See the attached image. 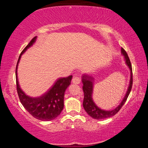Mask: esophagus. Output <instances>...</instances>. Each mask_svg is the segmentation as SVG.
Segmentation results:
<instances>
[{"instance_id": "1", "label": "esophagus", "mask_w": 148, "mask_h": 148, "mask_svg": "<svg viewBox=\"0 0 148 148\" xmlns=\"http://www.w3.org/2000/svg\"><path fill=\"white\" fill-rule=\"evenodd\" d=\"M81 82L80 77L77 76H74L72 79V83L74 84H79Z\"/></svg>"}]
</instances>
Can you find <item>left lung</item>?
<instances>
[{
  "label": "left lung",
  "instance_id": "8db88e82",
  "mask_svg": "<svg viewBox=\"0 0 148 148\" xmlns=\"http://www.w3.org/2000/svg\"><path fill=\"white\" fill-rule=\"evenodd\" d=\"M121 53L125 57V62L131 71V78H130L129 86L127 89V91L125 94V97L121 103L116 108L106 111V110H102L97 106L93 101L92 98V94L93 91V82L94 77H92L89 75L84 74L82 77V81L83 83V91L84 92V98L83 102V106L85 110L88 114L89 116H91L92 118L95 119H102L105 118H108L112 116H114L115 114H116L119 111V110L121 108V107L123 106L125 102H126L128 96L131 91L132 86V65L130 61V59L128 57L127 52L125 51V49L121 47Z\"/></svg>",
  "mask_w": 148,
  "mask_h": 148
}]
</instances>
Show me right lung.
Returning <instances> with one entry per match:
<instances>
[{
    "instance_id": "obj_1",
    "label": "right lung",
    "mask_w": 148,
    "mask_h": 148,
    "mask_svg": "<svg viewBox=\"0 0 148 148\" xmlns=\"http://www.w3.org/2000/svg\"><path fill=\"white\" fill-rule=\"evenodd\" d=\"M36 40V36H35L25 47L19 57L16 69L17 91L22 105L30 114L41 121H51L56 118L63 109L64 92L71 84L72 76L57 79L53 86L40 97H31L25 93L19 85L17 66L22 54L32 46Z\"/></svg>"
}]
</instances>
